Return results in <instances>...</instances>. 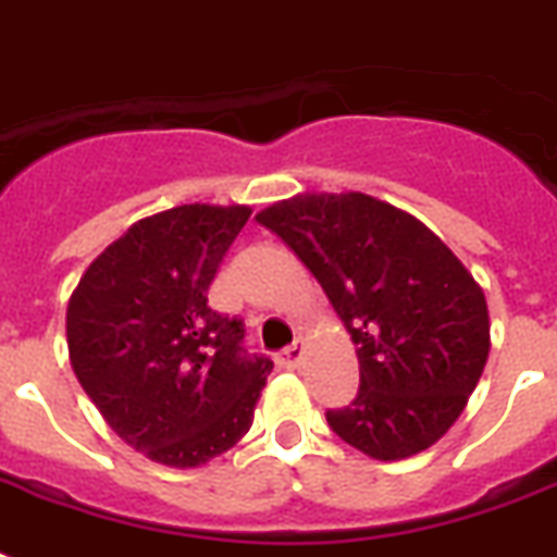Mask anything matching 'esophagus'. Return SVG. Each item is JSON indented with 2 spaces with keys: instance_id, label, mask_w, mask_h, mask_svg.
Returning <instances> with one entry per match:
<instances>
[{
  "instance_id": "1",
  "label": "esophagus",
  "mask_w": 557,
  "mask_h": 557,
  "mask_svg": "<svg viewBox=\"0 0 557 557\" xmlns=\"http://www.w3.org/2000/svg\"><path fill=\"white\" fill-rule=\"evenodd\" d=\"M302 355H306V349H302V341H294L288 349L280 351L277 363L286 366V369H297V366L302 363Z\"/></svg>"
}]
</instances>
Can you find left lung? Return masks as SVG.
<instances>
[{
	"label": "left lung",
	"mask_w": 557,
	"mask_h": 557,
	"mask_svg": "<svg viewBox=\"0 0 557 557\" xmlns=\"http://www.w3.org/2000/svg\"><path fill=\"white\" fill-rule=\"evenodd\" d=\"M306 269L357 346L360 388L329 409L334 435L374 460L441 441L490 357L483 288L418 216L369 194H297L257 214Z\"/></svg>",
	"instance_id": "obj_1"
}]
</instances>
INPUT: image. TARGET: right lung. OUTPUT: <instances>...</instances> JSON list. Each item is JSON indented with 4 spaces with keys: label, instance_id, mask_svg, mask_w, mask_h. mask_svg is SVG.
<instances>
[{
    "label": "right lung",
    "instance_id": "add662e5",
    "mask_svg": "<svg viewBox=\"0 0 557 557\" xmlns=\"http://www.w3.org/2000/svg\"><path fill=\"white\" fill-rule=\"evenodd\" d=\"M248 206H176L146 216L88 265L67 302L76 381L131 449L191 469L246 435L274 363L243 349V320L208 286Z\"/></svg>",
    "mask_w": 557,
    "mask_h": 557
}]
</instances>
